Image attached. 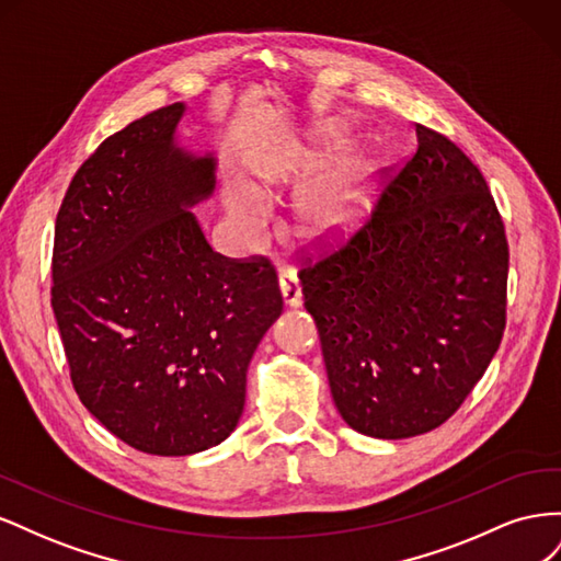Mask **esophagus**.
<instances>
[{
	"mask_svg": "<svg viewBox=\"0 0 561 561\" xmlns=\"http://www.w3.org/2000/svg\"><path fill=\"white\" fill-rule=\"evenodd\" d=\"M280 293H283V301L285 307L290 309H297L301 307V285H299V278L293 268H280Z\"/></svg>",
	"mask_w": 561,
	"mask_h": 561,
	"instance_id": "1",
	"label": "esophagus"
}]
</instances>
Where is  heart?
<instances>
[{
    "label": "heart",
    "mask_w": 561,
    "mask_h": 561,
    "mask_svg": "<svg viewBox=\"0 0 561 561\" xmlns=\"http://www.w3.org/2000/svg\"><path fill=\"white\" fill-rule=\"evenodd\" d=\"M336 138V130L325 133V145ZM322 159V149H297L274 163L254 171L248 192L231 190L227 196L229 213L245 233H257L266 213L262 198L276 196L290 184L307 180ZM377 175V159L365 147H348L336 154L322 171L304 186L295 201L297 231L309 241L334 239L348 231L367 210L371 184Z\"/></svg>",
    "instance_id": "b5f03b06"
}]
</instances>
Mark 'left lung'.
Here are the masks:
<instances>
[{"label":"left lung","instance_id":"1","mask_svg":"<svg viewBox=\"0 0 561 561\" xmlns=\"http://www.w3.org/2000/svg\"><path fill=\"white\" fill-rule=\"evenodd\" d=\"M507 257L480 168L416 124L414 154L371 217L299 271L334 404L353 431L414 437L463 404L505 330Z\"/></svg>","mask_w":561,"mask_h":561}]
</instances>
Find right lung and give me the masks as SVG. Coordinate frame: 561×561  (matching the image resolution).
I'll list each match as a JSON object with an SVG mask.
<instances>
[{"instance_id":"obj_1","label":"right lung","mask_w":561,"mask_h":561,"mask_svg":"<svg viewBox=\"0 0 561 561\" xmlns=\"http://www.w3.org/2000/svg\"><path fill=\"white\" fill-rule=\"evenodd\" d=\"M184 105L81 163L56 217L54 307L83 407L133 449L190 456L231 435L254 348L283 311L266 257L215 252L190 210L215 157L178 147Z\"/></svg>"}]
</instances>
